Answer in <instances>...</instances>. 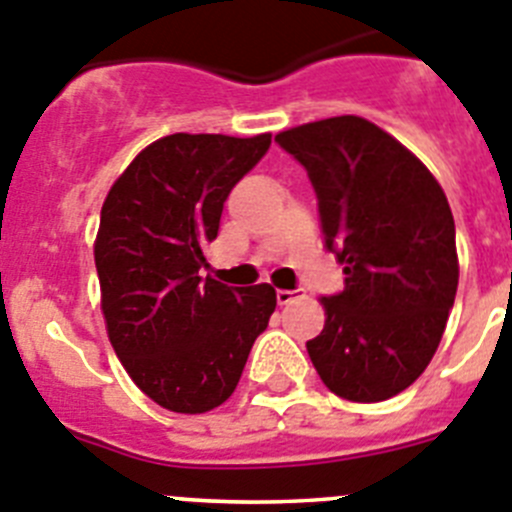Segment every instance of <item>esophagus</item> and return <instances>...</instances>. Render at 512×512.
Returning a JSON list of instances; mask_svg holds the SVG:
<instances>
[{
	"mask_svg": "<svg viewBox=\"0 0 512 512\" xmlns=\"http://www.w3.org/2000/svg\"><path fill=\"white\" fill-rule=\"evenodd\" d=\"M301 296H306V293H303L301 288H296V290H275V298H278V303L280 306H288V303H293L296 301V298H301Z\"/></svg>",
	"mask_w": 512,
	"mask_h": 512,
	"instance_id": "34e87169",
	"label": "esophagus"
}]
</instances>
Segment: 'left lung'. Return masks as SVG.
Here are the masks:
<instances>
[{"label":"left lung","instance_id":"8db88e82","mask_svg":"<svg viewBox=\"0 0 512 512\" xmlns=\"http://www.w3.org/2000/svg\"><path fill=\"white\" fill-rule=\"evenodd\" d=\"M306 168L344 290L306 342L326 388L354 403L403 393L434 357L459 283L449 201L426 165L362 117L275 135Z\"/></svg>","mask_w":512,"mask_h":512}]
</instances>
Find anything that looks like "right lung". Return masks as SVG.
I'll return each instance as SVG.
<instances>
[{
	"label": "right lung",
	"mask_w": 512,
	"mask_h": 512,
	"mask_svg": "<svg viewBox=\"0 0 512 512\" xmlns=\"http://www.w3.org/2000/svg\"><path fill=\"white\" fill-rule=\"evenodd\" d=\"M270 135H168L147 145L101 206L94 260L109 342L137 388L176 413H206L237 388L275 288L201 278L229 191Z\"/></svg>",
	"instance_id": "obj_1"
}]
</instances>
